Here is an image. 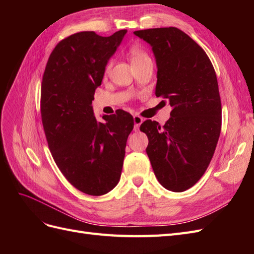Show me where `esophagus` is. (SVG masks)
Here are the masks:
<instances>
[{"label": "esophagus", "instance_id": "34e87169", "mask_svg": "<svg viewBox=\"0 0 254 254\" xmlns=\"http://www.w3.org/2000/svg\"><path fill=\"white\" fill-rule=\"evenodd\" d=\"M143 118H141L140 117V115H134V117H133V123H134V129L135 130H139V127H140V125L142 124V123H143Z\"/></svg>", "mask_w": 254, "mask_h": 254}]
</instances>
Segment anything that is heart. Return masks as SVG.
I'll return each mask as SVG.
<instances>
[{
    "instance_id": "1",
    "label": "heart",
    "mask_w": 254,
    "mask_h": 254,
    "mask_svg": "<svg viewBox=\"0 0 254 254\" xmlns=\"http://www.w3.org/2000/svg\"><path fill=\"white\" fill-rule=\"evenodd\" d=\"M129 55H130V58H131V63L132 64L141 63V61H143V60L150 59L149 56L147 55V53H146L144 50H142L141 48H137V47H133V48L130 49ZM110 67H111V63H109L108 64H107L106 70L108 71Z\"/></svg>"
}]
</instances>
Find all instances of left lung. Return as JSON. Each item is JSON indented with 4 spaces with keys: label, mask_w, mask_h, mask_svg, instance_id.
I'll return each instance as SVG.
<instances>
[{
    "label": "left lung",
    "mask_w": 254,
    "mask_h": 254,
    "mask_svg": "<svg viewBox=\"0 0 254 254\" xmlns=\"http://www.w3.org/2000/svg\"><path fill=\"white\" fill-rule=\"evenodd\" d=\"M147 42L157 64L156 96L173 107L163 127L147 120L140 127L148 136L146 148L161 186L183 191L209 166L221 129V103L216 74L205 52L176 27L133 33Z\"/></svg>",
    "instance_id": "1"
}]
</instances>
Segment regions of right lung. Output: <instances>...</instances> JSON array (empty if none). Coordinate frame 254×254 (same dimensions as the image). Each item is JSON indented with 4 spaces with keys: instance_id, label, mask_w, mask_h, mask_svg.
Returning <instances> with one entry per match:
<instances>
[{
    "instance_id": "obj_1",
    "label": "right lung",
    "mask_w": 254,
    "mask_h": 254,
    "mask_svg": "<svg viewBox=\"0 0 254 254\" xmlns=\"http://www.w3.org/2000/svg\"><path fill=\"white\" fill-rule=\"evenodd\" d=\"M80 32L60 41L41 84V118L49 148L66 180L84 194L101 196L120 181L133 118L118 110L94 117L92 101L106 65L126 35Z\"/></svg>"
}]
</instances>
